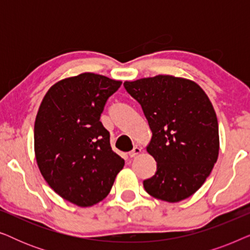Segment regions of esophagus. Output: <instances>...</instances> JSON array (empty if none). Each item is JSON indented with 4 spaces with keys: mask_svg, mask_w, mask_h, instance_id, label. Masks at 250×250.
<instances>
[{
    "mask_svg": "<svg viewBox=\"0 0 250 250\" xmlns=\"http://www.w3.org/2000/svg\"><path fill=\"white\" fill-rule=\"evenodd\" d=\"M141 151H142V149L140 148V146H135L134 148H133L132 151H129V152H128V155H129V157H131V158H133V157H136V156H138L139 153L141 152Z\"/></svg>",
    "mask_w": 250,
    "mask_h": 250,
    "instance_id": "esophagus-1",
    "label": "esophagus"
}]
</instances>
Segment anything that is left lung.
I'll list each match as a JSON object with an SVG mask.
<instances>
[{"mask_svg":"<svg viewBox=\"0 0 250 250\" xmlns=\"http://www.w3.org/2000/svg\"><path fill=\"white\" fill-rule=\"evenodd\" d=\"M152 132L146 151L157 172L143 181L150 196L179 203L196 192L216 163L218 123L213 104L194 82L169 75L125 82Z\"/></svg>","mask_w":250,"mask_h":250,"instance_id":"obj_1","label":"left lung"}]
</instances>
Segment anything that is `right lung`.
Listing matches in <instances>:
<instances>
[{
    "label": "right lung",
    "mask_w": 250,
    "mask_h": 250,
    "mask_svg": "<svg viewBox=\"0 0 250 250\" xmlns=\"http://www.w3.org/2000/svg\"><path fill=\"white\" fill-rule=\"evenodd\" d=\"M122 82L84 73L50 87L34 126L37 166L64 200L90 207L110 192L124 159L112 151L100 116Z\"/></svg>",
    "instance_id": "right-lung-1"
}]
</instances>
